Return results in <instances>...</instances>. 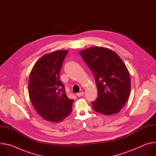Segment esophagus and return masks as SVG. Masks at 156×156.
Wrapping results in <instances>:
<instances>
[{
  "label": "esophagus",
  "instance_id": "34e87169",
  "mask_svg": "<svg viewBox=\"0 0 156 156\" xmlns=\"http://www.w3.org/2000/svg\"><path fill=\"white\" fill-rule=\"evenodd\" d=\"M83 94H84V92H83V91H81L80 93H76V96H77L78 97H81V96H82Z\"/></svg>",
  "mask_w": 156,
  "mask_h": 156
}]
</instances>
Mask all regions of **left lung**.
Here are the masks:
<instances>
[{"label":"left lung","instance_id":"obj_1","mask_svg":"<svg viewBox=\"0 0 156 156\" xmlns=\"http://www.w3.org/2000/svg\"><path fill=\"white\" fill-rule=\"evenodd\" d=\"M81 56L93 73L98 96L92 102L96 112L106 115L119 112L131 90L128 70L120 57L107 48L93 47L82 50Z\"/></svg>","mask_w":156,"mask_h":156}]
</instances>
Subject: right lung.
<instances>
[{
	"label": "right lung",
	"mask_w": 156,
	"mask_h": 156,
	"mask_svg": "<svg viewBox=\"0 0 156 156\" xmlns=\"http://www.w3.org/2000/svg\"><path fill=\"white\" fill-rule=\"evenodd\" d=\"M68 51H57L42 56L31 72L28 93L36 112L51 122L62 121L72 110L73 99L66 96L60 73Z\"/></svg>",
	"instance_id": "add662e5"
}]
</instances>
